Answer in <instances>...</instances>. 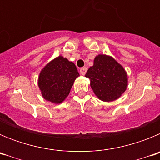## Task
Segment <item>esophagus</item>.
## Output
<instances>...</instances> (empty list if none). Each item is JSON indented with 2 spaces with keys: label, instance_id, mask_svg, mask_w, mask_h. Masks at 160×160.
<instances>
[{
  "label": "esophagus",
  "instance_id": "obj_1",
  "mask_svg": "<svg viewBox=\"0 0 160 160\" xmlns=\"http://www.w3.org/2000/svg\"><path fill=\"white\" fill-rule=\"evenodd\" d=\"M87 67H82L80 69V73H81L82 75H85L86 74V73H87Z\"/></svg>",
  "mask_w": 160,
  "mask_h": 160
}]
</instances>
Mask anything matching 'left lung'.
I'll use <instances>...</instances> for the list:
<instances>
[{"label": "left lung", "instance_id": "8db88e82", "mask_svg": "<svg viewBox=\"0 0 160 160\" xmlns=\"http://www.w3.org/2000/svg\"><path fill=\"white\" fill-rule=\"evenodd\" d=\"M86 77L90 80L95 95L104 102L116 100L128 87V75L123 67L107 55L96 56Z\"/></svg>", "mask_w": 160, "mask_h": 160}]
</instances>
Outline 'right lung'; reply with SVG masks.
Returning a JSON list of instances; mask_svg holds the SVG:
<instances>
[{
  "mask_svg": "<svg viewBox=\"0 0 160 160\" xmlns=\"http://www.w3.org/2000/svg\"><path fill=\"white\" fill-rule=\"evenodd\" d=\"M78 76L74 63L62 56L56 58L39 74L38 87L42 97L53 103H61L70 94L73 82Z\"/></svg>",
  "mask_w": 160,
  "mask_h": 160,
  "instance_id": "add662e5",
  "label": "right lung"
}]
</instances>
